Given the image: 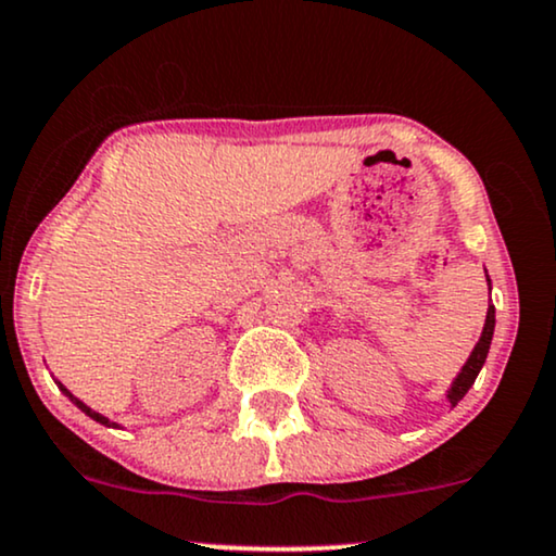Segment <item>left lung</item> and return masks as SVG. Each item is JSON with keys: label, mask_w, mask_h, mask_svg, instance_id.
<instances>
[{"label": "left lung", "mask_w": 556, "mask_h": 556, "mask_svg": "<svg viewBox=\"0 0 556 556\" xmlns=\"http://www.w3.org/2000/svg\"><path fill=\"white\" fill-rule=\"evenodd\" d=\"M484 274H488V271H484ZM488 282H490V277H488ZM493 333H495V307L490 305L488 315H484V326H482L480 341H477V346L472 349V354H469L465 367H462L459 375H456L452 388L446 390V400H448V405H452V407L459 403V400L469 392V388L475 384V379H477V375H480L484 359H488L490 343H493Z\"/></svg>", "instance_id": "obj_1"}]
</instances>
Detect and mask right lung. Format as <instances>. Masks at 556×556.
Here are the masks:
<instances>
[{
  "label": "right lung",
  "instance_id": "obj_1",
  "mask_svg": "<svg viewBox=\"0 0 556 556\" xmlns=\"http://www.w3.org/2000/svg\"><path fill=\"white\" fill-rule=\"evenodd\" d=\"M55 384H59V390L63 392V395H66L68 400H72V403H74L76 407H79V410H81V413H87V416H89L91 420H97V424H102V426H108V428H121V426H117V424H115V420L104 418V416H102V413L91 410V407H89L87 403H81V400H79V397H74V395H72V392H68V390H66V384H61V382H59V379H55Z\"/></svg>",
  "mask_w": 556,
  "mask_h": 556
}]
</instances>
